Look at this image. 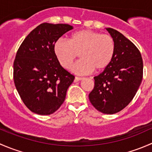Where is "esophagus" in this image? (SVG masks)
I'll return each mask as SVG.
<instances>
[{"label":"esophagus","instance_id":"34e87169","mask_svg":"<svg viewBox=\"0 0 152 152\" xmlns=\"http://www.w3.org/2000/svg\"><path fill=\"white\" fill-rule=\"evenodd\" d=\"M84 78H82V77H78V76H76V77H75V82H79V81H81V80H82V79H83Z\"/></svg>","mask_w":152,"mask_h":152}]
</instances>
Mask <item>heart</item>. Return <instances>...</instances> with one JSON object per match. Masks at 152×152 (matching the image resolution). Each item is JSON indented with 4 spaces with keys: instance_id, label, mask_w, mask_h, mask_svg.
Returning a JSON list of instances; mask_svg holds the SVG:
<instances>
[{
    "instance_id": "obj_1",
    "label": "heart",
    "mask_w": 152,
    "mask_h": 152,
    "mask_svg": "<svg viewBox=\"0 0 152 152\" xmlns=\"http://www.w3.org/2000/svg\"><path fill=\"white\" fill-rule=\"evenodd\" d=\"M115 50L114 39L108 34H102L89 29L72 33L67 41L59 39L53 45V53L64 68L68 69L79 54L81 59L71 70L79 75L90 73L94 69L104 70L111 63Z\"/></svg>"
}]
</instances>
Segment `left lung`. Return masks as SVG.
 Wrapping results in <instances>:
<instances>
[{"instance_id": "left-lung-1", "label": "left lung", "mask_w": 152, "mask_h": 152, "mask_svg": "<svg viewBox=\"0 0 152 152\" xmlns=\"http://www.w3.org/2000/svg\"><path fill=\"white\" fill-rule=\"evenodd\" d=\"M114 39V56L107 68L95 76V86L89 94L93 107L104 114L122 110L135 96L142 79V59L137 47L121 33L107 28Z\"/></svg>"}]
</instances>
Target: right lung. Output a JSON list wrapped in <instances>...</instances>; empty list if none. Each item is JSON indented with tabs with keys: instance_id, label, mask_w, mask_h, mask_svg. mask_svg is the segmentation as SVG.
<instances>
[{
	"instance_id": "right-lung-1",
	"label": "right lung",
	"mask_w": 152,
	"mask_h": 152,
	"mask_svg": "<svg viewBox=\"0 0 152 152\" xmlns=\"http://www.w3.org/2000/svg\"><path fill=\"white\" fill-rule=\"evenodd\" d=\"M73 27L44 23L32 30L17 52L14 82L25 105L41 115L52 114L63 104L73 75L61 66L53 45Z\"/></svg>"
}]
</instances>
